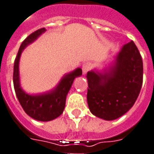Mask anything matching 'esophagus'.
I'll use <instances>...</instances> for the list:
<instances>
[{
    "label": "esophagus",
    "mask_w": 154,
    "mask_h": 154,
    "mask_svg": "<svg viewBox=\"0 0 154 154\" xmlns=\"http://www.w3.org/2000/svg\"><path fill=\"white\" fill-rule=\"evenodd\" d=\"M91 68H92V64H91L90 62H86V63H84V64L82 65V72H83L84 74H86L88 71L91 70Z\"/></svg>",
    "instance_id": "34e87169"
}]
</instances>
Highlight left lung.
<instances>
[{"instance_id": "left-lung-1", "label": "left lung", "mask_w": 154, "mask_h": 154, "mask_svg": "<svg viewBox=\"0 0 154 154\" xmlns=\"http://www.w3.org/2000/svg\"><path fill=\"white\" fill-rule=\"evenodd\" d=\"M87 100L92 113L105 120L123 116L135 104L143 81V63L133 41L125 44L109 73L87 74Z\"/></svg>"}]
</instances>
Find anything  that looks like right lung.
Returning a JSON list of instances; mask_svg holds the SVG:
<instances>
[{"mask_svg": "<svg viewBox=\"0 0 154 154\" xmlns=\"http://www.w3.org/2000/svg\"><path fill=\"white\" fill-rule=\"evenodd\" d=\"M45 28L37 29L28 35L22 42L18 54L15 58L14 66V86L16 95L24 111L29 117L38 121H50L58 118L63 113L66 106V99L75 77L82 75V69L77 68L74 72L63 77L54 90L40 95H29L21 89L19 85V62L22 51L26 46L35 41Z\"/></svg>", "mask_w": 154, "mask_h": 154, "instance_id": "1", "label": "right lung"}]
</instances>
